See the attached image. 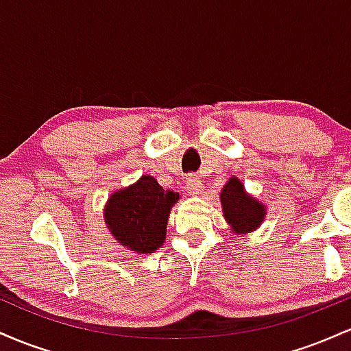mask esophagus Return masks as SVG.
I'll use <instances>...</instances> for the list:
<instances>
[{
  "mask_svg": "<svg viewBox=\"0 0 351 351\" xmlns=\"http://www.w3.org/2000/svg\"><path fill=\"white\" fill-rule=\"evenodd\" d=\"M186 188L189 195L198 196L201 195V191H203V183H201V180L196 175H189L186 178Z\"/></svg>",
  "mask_w": 351,
  "mask_h": 351,
  "instance_id": "34e87169",
  "label": "esophagus"
}]
</instances>
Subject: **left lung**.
I'll list each match as a JSON object with an SVG mask.
<instances>
[{
    "label": "left lung",
    "instance_id": "left-lung-1",
    "mask_svg": "<svg viewBox=\"0 0 351 351\" xmlns=\"http://www.w3.org/2000/svg\"><path fill=\"white\" fill-rule=\"evenodd\" d=\"M223 216L236 236L247 234L261 228L267 206L245 191L244 183L237 176H231L219 193Z\"/></svg>",
    "mask_w": 351,
    "mask_h": 351
}]
</instances>
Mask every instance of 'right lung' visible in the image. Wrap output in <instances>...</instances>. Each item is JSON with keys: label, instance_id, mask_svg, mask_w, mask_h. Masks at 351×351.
Masks as SVG:
<instances>
[{"label": "right lung", "instance_id": "1", "mask_svg": "<svg viewBox=\"0 0 351 351\" xmlns=\"http://www.w3.org/2000/svg\"><path fill=\"white\" fill-rule=\"evenodd\" d=\"M180 195L160 186L150 175H143L130 186L117 189L104 208V223L115 241L128 251L152 254L162 247L171 208Z\"/></svg>", "mask_w": 351, "mask_h": 351}]
</instances>
